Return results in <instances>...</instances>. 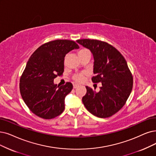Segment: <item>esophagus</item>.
<instances>
[{
	"instance_id": "obj_1",
	"label": "esophagus",
	"mask_w": 156,
	"mask_h": 156,
	"mask_svg": "<svg viewBox=\"0 0 156 156\" xmlns=\"http://www.w3.org/2000/svg\"><path fill=\"white\" fill-rule=\"evenodd\" d=\"M77 87H79V85H78V84H73V88L74 89L77 88Z\"/></svg>"
}]
</instances>
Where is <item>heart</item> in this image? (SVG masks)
Here are the masks:
<instances>
[{
    "label": "heart",
    "mask_w": 156,
    "mask_h": 156,
    "mask_svg": "<svg viewBox=\"0 0 156 156\" xmlns=\"http://www.w3.org/2000/svg\"><path fill=\"white\" fill-rule=\"evenodd\" d=\"M86 51V49H83L80 51ZM84 73H77L76 75H75L72 79L77 83H80V82L83 81V80L84 79Z\"/></svg>",
    "instance_id": "1"
}]
</instances>
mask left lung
Here are the masks:
<instances>
[{"label":"left lung","mask_w":156,"mask_h":156,"mask_svg":"<svg viewBox=\"0 0 156 156\" xmlns=\"http://www.w3.org/2000/svg\"><path fill=\"white\" fill-rule=\"evenodd\" d=\"M90 49L94 58L91 80L101 83L98 92L86 86L87 92L83 102L90 113L99 118H108L126 104L133 86V77L122 54L107 42L82 39L76 41Z\"/></svg>","instance_id":"1"}]
</instances>
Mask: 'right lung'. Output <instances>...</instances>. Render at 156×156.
<instances>
[{"instance_id":"add662e5","label":"right lung","mask_w":156,"mask_h":156,"mask_svg":"<svg viewBox=\"0 0 156 156\" xmlns=\"http://www.w3.org/2000/svg\"><path fill=\"white\" fill-rule=\"evenodd\" d=\"M77 43L71 40H57L44 43L29 59L20 79L21 96L29 109L43 119H52L65 109V98L73 85L54 84V79L64 72L66 54Z\"/></svg>"}]
</instances>
